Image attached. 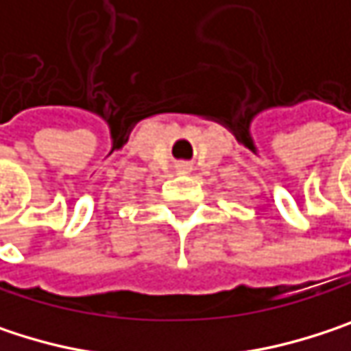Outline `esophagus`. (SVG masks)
Returning <instances> with one entry per match:
<instances>
[{
	"label": "esophagus",
	"mask_w": 351,
	"mask_h": 351,
	"mask_svg": "<svg viewBox=\"0 0 351 351\" xmlns=\"http://www.w3.org/2000/svg\"><path fill=\"white\" fill-rule=\"evenodd\" d=\"M175 171H176V175H189L193 169H191V165H189V162H176Z\"/></svg>",
	"instance_id": "1"
}]
</instances>
